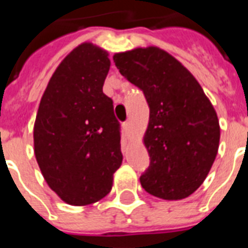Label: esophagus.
Wrapping results in <instances>:
<instances>
[{"label": "esophagus", "mask_w": 248, "mask_h": 248, "mask_svg": "<svg viewBox=\"0 0 248 248\" xmlns=\"http://www.w3.org/2000/svg\"><path fill=\"white\" fill-rule=\"evenodd\" d=\"M124 130L126 132L131 131V122H130V121H126V122H124Z\"/></svg>", "instance_id": "1"}]
</instances>
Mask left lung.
Masks as SVG:
<instances>
[{"label": "left lung", "instance_id": "1", "mask_svg": "<svg viewBox=\"0 0 248 248\" xmlns=\"http://www.w3.org/2000/svg\"><path fill=\"white\" fill-rule=\"evenodd\" d=\"M120 73L138 86L149 105L144 134L151 165L140 183L152 196L183 200L200 188L220 141L217 114L194 76L155 46L117 52Z\"/></svg>", "mask_w": 248, "mask_h": 248}]
</instances>
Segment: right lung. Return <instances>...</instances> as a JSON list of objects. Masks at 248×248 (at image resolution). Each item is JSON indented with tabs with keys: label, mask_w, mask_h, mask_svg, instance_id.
Masks as SVG:
<instances>
[{
	"label": "right lung",
	"mask_w": 248,
	"mask_h": 248,
	"mask_svg": "<svg viewBox=\"0 0 248 248\" xmlns=\"http://www.w3.org/2000/svg\"><path fill=\"white\" fill-rule=\"evenodd\" d=\"M108 55L91 42L73 48L51 76L36 116L37 163L48 186L72 206L104 198L122 163L120 122L103 93Z\"/></svg>",
	"instance_id": "obj_1"
}]
</instances>
